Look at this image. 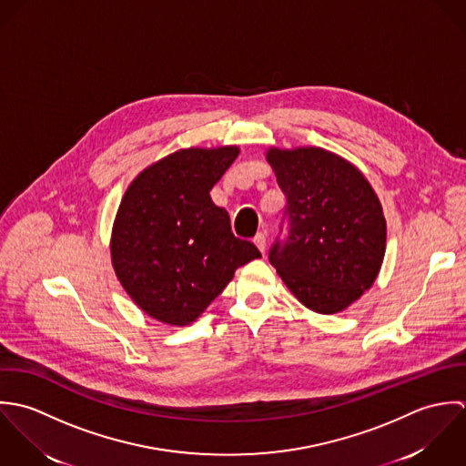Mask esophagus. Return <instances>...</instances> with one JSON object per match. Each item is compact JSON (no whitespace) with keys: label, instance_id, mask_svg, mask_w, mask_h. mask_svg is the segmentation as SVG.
<instances>
[{"label":"esophagus","instance_id":"esophagus-1","mask_svg":"<svg viewBox=\"0 0 466 466\" xmlns=\"http://www.w3.org/2000/svg\"><path fill=\"white\" fill-rule=\"evenodd\" d=\"M254 243H256V247H258L261 252H265V250H267V236H265L263 232H258V234H256Z\"/></svg>","mask_w":466,"mask_h":466}]
</instances>
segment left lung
Returning <instances> with one entry per match:
<instances>
[{
    "instance_id": "left-lung-1",
    "label": "left lung",
    "mask_w": 466,
    "mask_h": 466,
    "mask_svg": "<svg viewBox=\"0 0 466 466\" xmlns=\"http://www.w3.org/2000/svg\"><path fill=\"white\" fill-rule=\"evenodd\" d=\"M267 157L286 198V234L272 245L270 263L306 308L346 309L371 288L385 254V218L372 187L348 160L319 147Z\"/></svg>"
}]
</instances>
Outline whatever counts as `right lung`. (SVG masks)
I'll return each mask as SVG.
<instances>
[{"mask_svg": "<svg viewBox=\"0 0 466 466\" xmlns=\"http://www.w3.org/2000/svg\"><path fill=\"white\" fill-rule=\"evenodd\" d=\"M239 149H184L127 187L113 225L111 261L131 299L153 319L186 326L225 289L234 272L261 258L232 234L210 188Z\"/></svg>", "mask_w": 466, "mask_h": 466, "instance_id": "add662e5", "label": "right lung"}]
</instances>
